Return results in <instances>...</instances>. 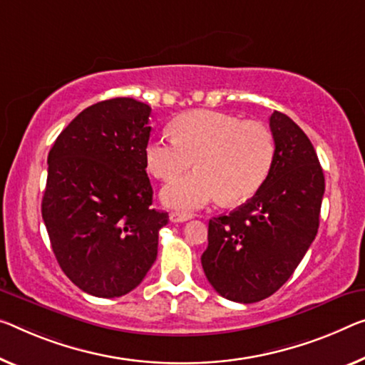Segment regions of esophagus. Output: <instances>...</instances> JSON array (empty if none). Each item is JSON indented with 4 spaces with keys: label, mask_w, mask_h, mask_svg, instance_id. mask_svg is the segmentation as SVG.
I'll return each mask as SVG.
<instances>
[{
    "label": "esophagus",
    "mask_w": 365,
    "mask_h": 365,
    "mask_svg": "<svg viewBox=\"0 0 365 365\" xmlns=\"http://www.w3.org/2000/svg\"><path fill=\"white\" fill-rule=\"evenodd\" d=\"M190 218V214H184V212H171L170 214V220L173 223H182L187 222Z\"/></svg>",
    "instance_id": "1"
}]
</instances>
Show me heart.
<instances>
[{"label":"heart","instance_id":"obj_1","mask_svg":"<svg viewBox=\"0 0 365 365\" xmlns=\"http://www.w3.org/2000/svg\"><path fill=\"white\" fill-rule=\"evenodd\" d=\"M175 135L150 140L145 160L151 175L174 179L196 158L198 170L175 180L161 199L181 212L200 209L222 197L227 204L250 199L271 170L274 138L269 128L255 120L217 110H190L173 124Z\"/></svg>","mask_w":365,"mask_h":365}]
</instances>
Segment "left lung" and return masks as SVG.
Listing matches in <instances>:
<instances>
[{"instance_id":"obj_1","label":"left lung","mask_w":365,"mask_h":365,"mask_svg":"<svg viewBox=\"0 0 365 365\" xmlns=\"http://www.w3.org/2000/svg\"><path fill=\"white\" fill-rule=\"evenodd\" d=\"M274 158L246 204L209 222L205 277L240 304L267 299L287 282L317 237L324 176L305 132L282 112L269 117Z\"/></svg>"}]
</instances>
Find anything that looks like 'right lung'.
Returning <instances> with one entry per match:
<instances>
[{"label":"right lung","mask_w":365,"mask_h":365,"mask_svg":"<svg viewBox=\"0 0 365 365\" xmlns=\"http://www.w3.org/2000/svg\"><path fill=\"white\" fill-rule=\"evenodd\" d=\"M151 108L132 98L101 101L55 140L42 218L61 271L83 292L114 299L147 276L166 212L155 210L145 148Z\"/></svg>","instance_id":"add662e5"}]
</instances>
